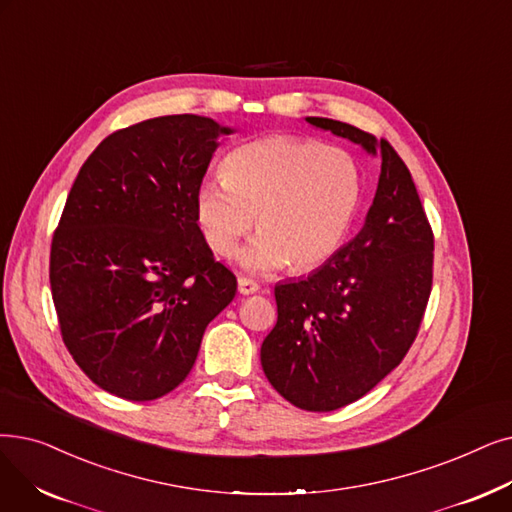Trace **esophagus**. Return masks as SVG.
Segmentation results:
<instances>
[{"mask_svg":"<svg viewBox=\"0 0 512 512\" xmlns=\"http://www.w3.org/2000/svg\"><path fill=\"white\" fill-rule=\"evenodd\" d=\"M257 291H259V284H257L255 280L244 278V276L238 278V293H240V295H253V293H257Z\"/></svg>","mask_w":512,"mask_h":512,"instance_id":"1","label":"esophagus"}]
</instances>
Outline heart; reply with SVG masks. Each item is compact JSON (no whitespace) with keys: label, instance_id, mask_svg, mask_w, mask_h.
Segmentation results:
<instances>
[{"label":"heart","instance_id":"obj_1","mask_svg":"<svg viewBox=\"0 0 512 512\" xmlns=\"http://www.w3.org/2000/svg\"><path fill=\"white\" fill-rule=\"evenodd\" d=\"M224 180L196 190V219L213 253L230 255L259 215V234L236 255L253 274L293 263L316 270L335 257L362 201L349 152L301 136H268L232 150Z\"/></svg>","mask_w":512,"mask_h":512}]
</instances>
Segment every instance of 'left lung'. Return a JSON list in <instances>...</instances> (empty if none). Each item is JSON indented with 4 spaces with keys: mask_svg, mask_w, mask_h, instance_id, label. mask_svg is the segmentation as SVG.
Returning a JSON list of instances; mask_svg holds the SVG:
<instances>
[{
    "mask_svg": "<svg viewBox=\"0 0 512 512\" xmlns=\"http://www.w3.org/2000/svg\"><path fill=\"white\" fill-rule=\"evenodd\" d=\"M305 121L381 161L362 230L307 278L276 284L278 322L261 345L263 372L286 402L330 412L379 385L414 343L433 284V232L387 140L324 117Z\"/></svg>",
    "mask_w": 512,
    "mask_h": 512,
    "instance_id": "obj_1",
    "label": "left lung"
}]
</instances>
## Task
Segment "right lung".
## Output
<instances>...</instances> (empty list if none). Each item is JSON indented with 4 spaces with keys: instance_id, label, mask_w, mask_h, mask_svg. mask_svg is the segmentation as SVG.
<instances>
[{
    "instance_id": "obj_1",
    "label": "right lung",
    "mask_w": 512,
    "mask_h": 512,
    "mask_svg": "<svg viewBox=\"0 0 512 512\" xmlns=\"http://www.w3.org/2000/svg\"><path fill=\"white\" fill-rule=\"evenodd\" d=\"M234 129L198 115L110 133L87 157L52 238L62 341L104 391L150 402L190 374L236 276L196 224V190Z\"/></svg>"
}]
</instances>
